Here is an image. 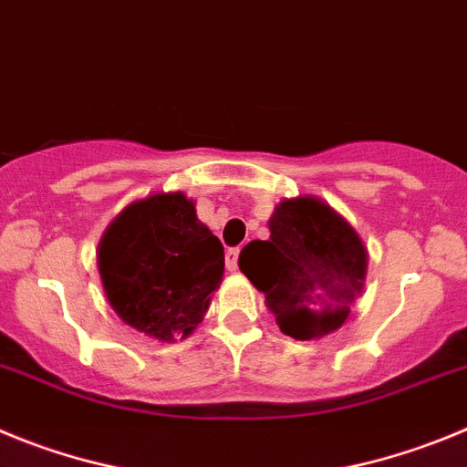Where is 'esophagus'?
I'll use <instances>...</instances> for the list:
<instances>
[{"mask_svg": "<svg viewBox=\"0 0 467 467\" xmlns=\"http://www.w3.org/2000/svg\"><path fill=\"white\" fill-rule=\"evenodd\" d=\"M237 258H239V249H237V246H233V249L225 251V267H228L230 272L237 270Z\"/></svg>", "mask_w": 467, "mask_h": 467, "instance_id": "1", "label": "esophagus"}]
</instances>
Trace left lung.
Segmentation results:
<instances>
[{
	"label": "left lung",
	"mask_w": 467,
	"mask_h": 467,
	"mask_svg": "<svg viewBox=\"0 0 467 467\" xmlns=\"http://www.w3.org/2000/svg\"><path fill=\"white\" fill-rule=\"evenodd\" d=\"M239 270L265 293L281 333L305 342L347 321L363 288L368 251L335 209L317 197H296L276 204L270 239L244 246Z\"/></svg>",
	"instance_id": "obj_1"
}]
</instances>
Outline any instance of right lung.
I'll list each match as a JSON object with an SVG mask.
<instances>
[{
    "instance_id": "add662e5",
    "label": "right lung",
    "mask_w": 467,
    "mask_h": 467,
    "mask_svg": "<svg viewBox=\"0 0 467 467\" xmlns=\"http://www.w3.org/2000/svg\"><path fill=\"white\" fill-rule=\"evenodd\" d=\"M109 305L149 337L174 342L202 321L225 270L223 246L183 192L125 207L98 251Z\"/></svg>"
}]
</instances>
